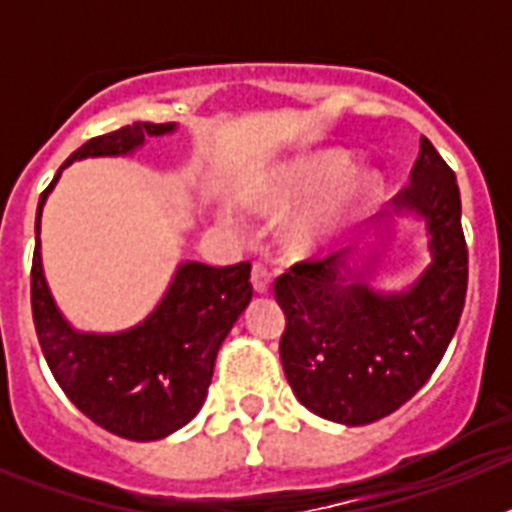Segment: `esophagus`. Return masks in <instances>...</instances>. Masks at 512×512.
<instances>
[{"label": "esophagus", "mask_w": 512, "mask_h": 512, "mask_svg": "<svg viewBox=\"0 0 512 512\" xmlns=\"http://www.w3.org/2000/svg\"><path fill=\"white\" fill-rule=\"evenodd\" d=\"M251 282H253V289H256L259 295H266V292H269V289H271V274L266 271L264 264H253Z\"/></svg>", "instance_id": "34e87169"}]
</instances>
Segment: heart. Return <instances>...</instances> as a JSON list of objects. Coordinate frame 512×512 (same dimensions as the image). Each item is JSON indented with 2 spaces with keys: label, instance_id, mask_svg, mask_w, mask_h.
<instances>
[{
  "label": "heart",
  "instance_id": "obj_1",
  "mask_svg": "<svg viewBox=\"0 0 512 512\" xmlns=\"http://www.w3.org/2000/svg\"><path fill=\"white\" fill-rule=\"evenodd\" d=\"M348 151H323L289 166L266 197V207L295 210L315 205L289 230V243L297 251H320L338 241L361 215L382 197V176L377 171H357Z\"/></svg>",
  "mask_w": 512,
  "mask_h": 512
}]
</instances>
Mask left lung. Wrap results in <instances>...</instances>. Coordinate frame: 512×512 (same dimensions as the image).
<instances>
[{"mask_svg":"<svg viewBox=\"0 0 512 512\" xmlns=\"http://www.w3.org/2000/svg\"><path fill=\"white\" fill-rule=\"evenodd\" d=\"M395 212L425 220L431 264L400 292L369 287L366 269L333 253L300 261L274 282L287 328L284 374L315 415L366 425L402 408L436 372L467 297V241L456 176L428 138L395 197Z\"/></svg>","mask_w":512,"mask_h":512,"instance_id":"obj_1","label":"left lung"}]
</instances>
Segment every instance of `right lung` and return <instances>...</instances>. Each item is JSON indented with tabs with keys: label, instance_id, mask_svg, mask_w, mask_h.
Instances as JSON below:
<instances>
[{
	"label": "right lung",
	"instance_id": "add662e5",
	"mask_svg": "<svg viewBox=\"0 0 512 512\" xmlns=\"http://www.w3.org/2000/svg\"><path fill=\"white\" fill-rule=\"evenodd\" d=\"M176 130V122H133L87 140L71 153L38 202L30 271L33 320L53 377L89 420L130 441H158L205 405L217 351L253 297L251 264L184 261L146 320L120 333H84L63 318L43 274L40 215L61 171L81 158L128 156Z\"/></svg>",
	"mask_w": 512,
	"mask_h": 512
}]
</instances>
